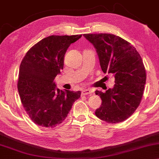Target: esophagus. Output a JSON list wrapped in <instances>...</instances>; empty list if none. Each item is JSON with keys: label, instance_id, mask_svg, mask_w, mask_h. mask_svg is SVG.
<instances>
[{"label": "esophagus", "instance_id": "obj_1", "mask_svg": "<svg viewBox=\"0 0 159 159\" xmlns=\"http://www.w3.org/2000/svg\"><path fill=\"white\" fill-rule=\"evenodd\" d=\"M92 93V90L90 89H84L81 91L82 95H90Z\"/></svg>", "mask_w": 159, "mask_h": 159}]
</instances>
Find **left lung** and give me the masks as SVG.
Returning <instances> with one entry per match:
<instances>
[{
	"label": "left lung",
	"instance_id": "1",
	"mask_svg": "<svg viewBox=\"0 0 159 159\" xmlns=\"http://www.w3.org/2000/svg\"><path fill=\"white\" fill-rule=\"evenodd\" d=\"M94 45L102 70L115 75L113 89L95 91L102 100L95 111L98 118L108 123H119L129 118L139 105L147 75L140 54L129 42L115 34H84Z\"/></svg>",
	"mask_w": 159,
	"mask_h": 159
}]
</instances>
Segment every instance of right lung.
<instances>
[{"instance_id": "obj_1", "label": "right lung", "mask_w": 159, "mask_h": 159, "mask_svg": "<svg viewBox=\"0 0 159 159\" xmlns=\"http://www.w3.org/2000/svg\"><path fill=\"white\" fill-rule=\"evenodd\" d=\"M82 35H52L26 53L19 70L17 89L25 112L34 124L53 128L62 123L80 91L56 89L55 77L64 68L65 53Z\"/></svg>"}]
</instances>
